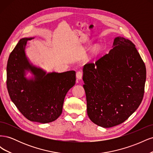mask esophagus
<instances>
[{"instance_id":"esophagus-1","label":"esophagus","mask_w":153,"mask_h":153,"mask_svg":"<svg viewBox=\"0 0 153 153\" xmlns=\"http://www.w3.org/2000/svg\"><path fill=\"white\" fill-rule=\"evenodd\" d=\"M82 75H83L82 72H81V71H78V72L76 73V78H77L78 80H81L82 78Z\"/></svg>"}]
</instances>
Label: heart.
I'll return each mask as SVG.
<instances>
[{
	"instance_id": "b5f03b06",
	"label": "heart",
	"mask_w": 153,
	"mask_h": 153,
	"mask_svg": "<svg viewBox=\"0 0 153 153\" xmlns=\"http://www.w3.org/2000/svg\"><path fill=\"white\" fill-rule=\"evenodd\" d=\"M100 52V49L98 48H95L92 51V55H97Z\"/></svg>"
}]
</instances>
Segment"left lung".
Listing matches in <instances>:
<instances>
[{
    "mask_svg": "<svg viewBox=\"0 0 153 153\" xmlns=\"http://www.w3.org/2000/svg\"><path fill=\"white\" fill-rule=\"evenodd\" d=\"M82 71L87 115L98 126L107 128L121 124L140 105L146 69L130 40L115 38L109 53L85 64Z\"/></svg>",
    "mask_w": 153,
    "mask_h": 153,
    "instance_id": "1",
    "label": "left lung"
}]
</instances>
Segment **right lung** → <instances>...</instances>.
Here are the masks:
<instances>
[{
	"label": "right lung",
	"instance_id": "add662e5",
	"mask_svg": "<svg viewBox=\"0 0 153 153\" xmlns=\"http://www.w3.org/2000/svg\"><path fill=\"white\" fill-rule=\"evenodd\" d=\"M34 37L24 38L10 53L7 64V87L13 103L32 122L48 123L62 114L64 100L75 84L76 72H49L32 64L26 47ZM30 72L32 76L27 77Z\"/></svg>",
	"mask_w": 153,
	"mask_h": 153
}]
</instances>
